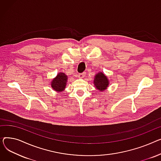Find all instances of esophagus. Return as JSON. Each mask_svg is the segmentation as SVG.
Listing matches in <instances>:
<instances>
[{
  "instance_id": "esophagus-1",
  "label": "esophagus",
  "mask_w": 161,
  "mask_h": 161,
  "mask_svg": "<svg viewBox=\"0 0 161 161\" xmlns=\"http://www.w3.org/2000/svg\"><path fill=\"white\" fill-rule=\"evenodd\" d=\"M85 75H86V73L85 72H84V73H80L79 75V78H84V77H85Z\"/></svg>"
}]
</instances>
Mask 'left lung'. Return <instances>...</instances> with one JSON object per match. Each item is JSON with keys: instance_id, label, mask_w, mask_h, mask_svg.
I'll list each match as a JSON object with an SVG mask.
<instances>
[{"instance_id": "obj_1", "label": "left lung", "mask_w": 161, "mask_h": 161, "mask_svg": "<svg viewBox=\"0 0 161 161\" xmlns=\"http://www.w3.org/2000/svg\"><path fill=\"white\" fill-rule=\"evenodd\" d=\"M93 84L95 87L99 91L103 92L105 90L108 86L109 81L107 76L102 72H99L95 75Z\"/></svg>"}]
</instances>
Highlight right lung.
Masks as SVG:
<instances>
[{
	"instance_id": "add662e5",
	"label": "right lung",
	"mask_w": 161,
	"mask_h": 161,
	"mask_svg": "<svg viewBox=\"0 0 161 161\" xmlns=\"http://www.w3.org/2000/svg\"><path fill=\"white\" fill-rule=\"evenodd\" d=\"M68 76L64 73H59L51 82V87L56 92L64 91L66 86Z\"/></svg>"
}]
</instances>
